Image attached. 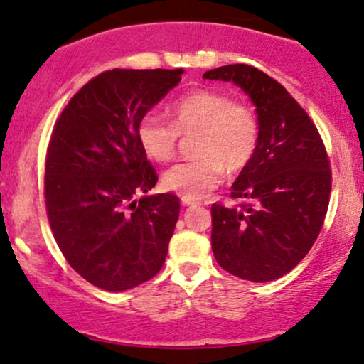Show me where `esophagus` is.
<instances>
[{
	"instance_id": "34e87169",
	"label": "esophagus",
	"mask_w": 364,
	"mask_h": 364,
	"mask_svg": "<svg viewBox=\"0 0 364 364\" xmlns=\"http://www.w3.org/2000/svg\"><path fill=\"white\" fill-rule=\"evenodd\" d=\"M181 203L185 207H196L198 205V200H193V198H188V196H181Z\"/></svg>"
}]
</instances>
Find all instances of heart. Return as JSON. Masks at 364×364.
<instances>
[{
	"label": "heart",
	"mask_w": 364,
	"mask_h": 364,
	"mask_svg": "<svg viewBox=\"0 0 364 364\" xmlns=\"http://www.w3.org/2000/svg\"><path fill=\"white\" fill-rule=\"evenodd\" d=\"M173 124L156 114L144 116L136 124L145 156L156 162L173 159L179 133L198 132L193 161L178 162L162 176L166 190L200 200L223 183L225 169L240 173L252 164L258 149V121L245 104L224 92L196 89L179 97L169 109Z\"/></svg>",
	"instance_id": "heart-1"
}]
</instances>
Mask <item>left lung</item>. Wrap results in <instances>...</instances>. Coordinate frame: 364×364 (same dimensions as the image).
I'll use <instances>...</instances> for the list:
<instances>
[{
  "mask_svg": "<svg viewBox=\"0 0 364 364\" xmlns=\"http://www.w3.org/2000/svg\"><path fill=\"white\" fill-rule=\"evenodd\" d=\"M232 82L257 107L258 149L231 186L241 207L212 205V252L236 277L270 282L291 272L320 235L332 174L315 124L279 82L248 65L203 73Z\"/></svg>",
  "mask_w": 364,
  "mask_h": 364,
  "instance_id": "1",
  "label": "left lung"
}]
</instances>
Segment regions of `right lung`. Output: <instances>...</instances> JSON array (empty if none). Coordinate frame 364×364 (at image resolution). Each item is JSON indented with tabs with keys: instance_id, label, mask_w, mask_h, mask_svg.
Here are the masks:
<instances>
[{
	"instance_id": "obj_1",
	"label": "right lung",
	"mask_w": 364,
	"mask_h": 364,
	"mask_svg": "<svg viewBox=\"0 0 364 364\" xmlns=\"http://www.w3.org/2000/svg\"><path fill=\"white\" fill-rule=\"evenodd\" d=\"M183 70H109L73 95L54 124L46 159V208L75 272L121 292L162 269L179 198L157 183L136 124L181 80Z\"/></svg>"
}]
</instances>
